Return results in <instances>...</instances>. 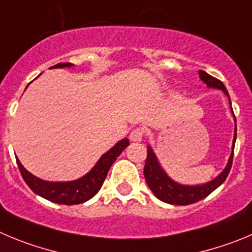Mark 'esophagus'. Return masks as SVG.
<instances>
[{
    "label": "esophagus",
    "instance_id": "obj_1",
    "mask_svg": "<svg viewBox=\"0 0 252 252\" xmlns=\"http://www.w3.org/2000/svg\"><path fill=\"white\" fill-rule=\"evenodd\" d=\"M143 137H144V130H143V128L131 129L130 134H129V139L131 142H142Z\"/></svg>",
    "mask_w": 252,
    "mask_h": 252
}]
</instances>
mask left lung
Here are the masks:
<instances>
[{
  "instance_id": "obj_1",
  "label": "left lung",
  "mask_w": 252,
  "mask_h": 252,
  "mask_svg": "<svg viewBox=\"0 0 252 252\" xmlns=\"http://www.w3.org/2000/svg\"><path fill=\"white\" fill-rule=\"evenodd\" d=\"M199 76L209 88L221 89L229 97V93H227L226 88L221 81L214 78L204 70H199ZM230 104H231V102H230ZM232 114H234V112H232ZM235 123H236V118H235ZM235 140H236V126H235L234 142H232V152L229 161H227V165L225 166L221 173L216 176L215 179L201 185H182L171 180L160 166L158 159H157V155L154 154L152 148L148 147L147 160H145L144 165L145 182H147L148 187L150 188L153 194L164 203L171 204V205H190V204L196 203V201L201 200L209 194H211L215 189H218L227 178L232 165V158H234Z\"/></svg>"
}]
</instances>
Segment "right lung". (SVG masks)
I'll return each instance as SVG.
<instances>
[{
    "label": "right lung",
    "instance_id": "1",
    "mask_svg": "<svg viewBox=\"0 0 252 252\" xmlns=\"http://www.w3.org/2000/svg\"><path fill=\"white\" fill-rule=\"evenodd\" d=\"M72 63H58L51 68H64L72 67ZM128 145L129 140L126 138L118 142L112 149H109L105 154L102 155V158L98 160L95 166L88 174H86L79 179L73 180V182H44V180L39 179L37 176L32 175L30 171L26 170L18 159H16V160H17L18 169H20L23 180L31 188L32 191L56 204L77 205V204H82L92 199L99 191L112 164Z\"/></svg>",
    "mask_w": 252,
    "mask_h": 252
}]
</instances>
